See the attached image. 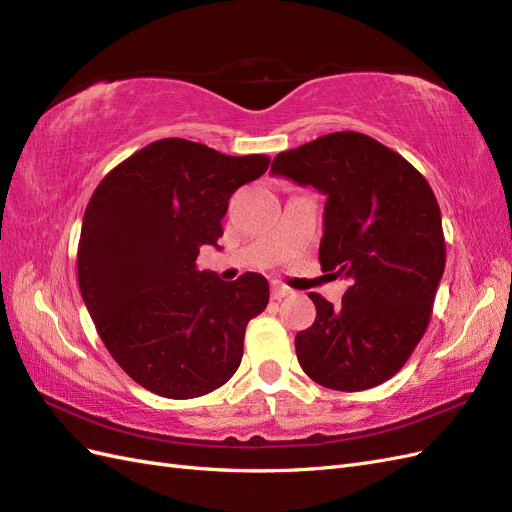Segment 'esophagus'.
Returning a JSON list of instances; mask_svg holds the SVG:
<instances>
[{
    "mask_svg": "<svg viewBox=\"0 0 512 512\" xmlns=\"http://www.w3.org/2000/svg\"><path fill=\"white\" fill-rule=\"evenodd\" d=\"M288 294H292V290H290L288 286H284V284H280V282H273V284H271V297H273L275 301H280V299L288 297Z\"/></svg>",
    "mask_w": 512,
    "mask_h": 512,
    "instance_id": "1",
    "label": "esophagus"
}]
</instances>
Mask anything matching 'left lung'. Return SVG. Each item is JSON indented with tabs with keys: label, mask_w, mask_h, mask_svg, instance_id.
<instances>
[{
	"label": "left lung",
	"mask_w": 512,
	"mask_h": 512,
	"mask_svg": "<svg viewBox=\"0 0 512 512\" xmlns=\"http://www.w3.org/2000/svg\"><path fill=\"white\" fill-rule=\"evenodd\" d=\"M271 173L327 194L320 267L350 282L339 307L309 294L316 320L294 337L303 371L346 393L393 378L427 331L446 265L427 179L397 151L350 130L277 153Z\"/></svg>",
	"instance_id": "1"
}]
</instances>
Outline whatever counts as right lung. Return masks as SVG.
I'll return each instance as SVG.
<instances>
[{"instance_id": "1", "label": "right lung", "mask_w": 512, "mask_h": 512, "mask_svg": "<svg viewBox=\"0 0 512 512\" xmlns=\"http://www.w3.org/2000/svg\"><path fill=\"white\" fill-rule=\"evenodd\" d=\"M269 156H224L162 138L108 173L85 209L76 271L106 350L143 389L192 399L239 369L245 327L269 303V282H222L198 271L218 245L228 200L267 173Z\"/></svg>"}]
</instances>
